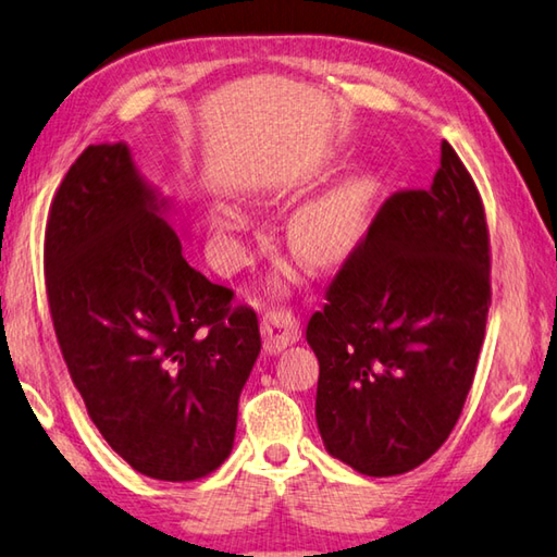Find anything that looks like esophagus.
<instances>
[{
	"label": "esophagus",
	"mask_w": 557,
	"mask_h": 557,
	"mask_svg": "<svg viewBox=\"0 0 557 557\" xmlns=\"http://www.w3.org/2000/svg\"><path fill=\"white\" fill-rule=\"evenodd\" d=\"M299 320L293 310H285V307H275V310H268L262 314V339H264V351L270 355H277L289 344L299 339Z\"/></svg>",
	"instance_id": "34e87169"
}]
</instances>
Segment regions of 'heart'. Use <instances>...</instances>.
Wrapping results in <instances>:
<instances>
[{
  "instance_id": "obj_1",
  "label": "heart",
  "mask_w": 557,
  "mask_h": 557,
  "mask_svg": "<svg viewBox=\"0 0 557 557\" xmlns=\"http://www.w3.org/2000/svg\"><path fill=\"white\" fill-rule=\"evenodd\" d=\"M364 213V196L357 188H342L330 193L312 206L299 210L289 223V245L293 250L312 264L337 262L349 245L355 243ZM225 227H233L235 220L225 218Z\"/></svg>"
}]
</instances>
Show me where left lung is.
I'll return each instance as SVG.
<instances>
[{"instance_id":"obj_1","label":"left lung","mask_w":557,"mask_h":557,"mask_svg":"<svg viewBox=\"0 0 557 557\" xmlns=\"http://www.w3.org/2000/svg\"><path fill=\"white\" fill-rule=\"evenodd\" d=\"M324 299L307 342L326 451L376 479L413 471L461 417L491 307L483 200L451 144L431 188L384 200Z\"/></svg>"}]
</instances>
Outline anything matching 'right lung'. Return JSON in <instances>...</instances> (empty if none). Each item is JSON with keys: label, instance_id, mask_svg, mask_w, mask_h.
<instances>
[{"label": "right lung", "instance_id": "obj_1", "mask_svg": "<svg viewBox=\"0 0 557 557\" xmlns=\"http://www.w3.org/2000/svg\"><path fill=\"white\" fill-rule=\"evenodd\" d=\"M44 280L61 357L113 451L198 481L233 451L258 314L183 258L123 144L88 146L49 208Z\"/></svg>", "mask_w": 557, "mask_h": 557}]
</instances>
